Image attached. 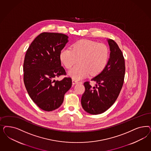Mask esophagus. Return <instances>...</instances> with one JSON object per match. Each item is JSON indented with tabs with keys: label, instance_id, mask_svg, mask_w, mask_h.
Masks as SVG:
<instances>
[{
	"label": "esophagus",
	"instance_id": "34e87169",
	"mask_svg": "<svg viewBox=\"0 0 151 151\" xmlns=\"http://www.w3.org/2000/svg\"><path fill=\"white\" fill-rule=\"evenodd\" d=\"M78 83V82L77 81L75 80V79H72V84H77Z\"/></svg>",
	"mask_w": 151,
	"mask_h": 151
}]
</instances>
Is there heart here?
<instances>
[{
  "label": "heart",
  "instance_id": "obj_1",
  "mask_svg": "<svg viewBox=\"0 0 151 151\" xmlns=\"http://www.w3.org/2000/svg\"><path fill=\"white\" fill-rule=\"evenodd\" d=\"M109 49L103 43L87 39L75 42L72 48H64L60 53V59L65 67L70 69L68 75L75 80L87 77L91 74L96 76L101 73L107 65Z\"/></svg>",
  "mask_w": 151,
  "mask_h": 151
}]
</instances>
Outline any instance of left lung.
Masks as SVG:
<instances>
[{"instance_id": "left-lung-1", "label": "left lung", "mask_w": 151, "mask_h": 151, "mask_svg": "<svg viewBox=\"0 0 151 151\" xmlns=\"http://www.w3.org/2000/svg\"><path fill=\"white\" fill-rule=\"evenodd\" d=\"M110 56L101 73L91 81L96 83L92 87L89 82L84 83L85 92L81 98L86 112L99 114L106 111L116 102L121 91L125 74V62L121 50L112 39H107Z\"/></svg>"}]
</instances>
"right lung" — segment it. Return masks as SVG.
<instances>
[{
    "label": "right lung",
    "instance_id": "right-lung-1",
    "mask_svg": "<svg viewBox=\"0 0 151 151\" xmlns=\"http://www.w3.org/2000/svg\"><path fill=\"white\" fill-rule=\"evenodd\" d=\"M65 34L44 32L37 36L27 49L23 64L24 83L30 97L45 111L61 106L65 93L72 87V79L55 78L65 75L60 53L68 42Z\"/></svg>",
    "mask_w": 151,
    "mask_h": 151
}]
</instances>
